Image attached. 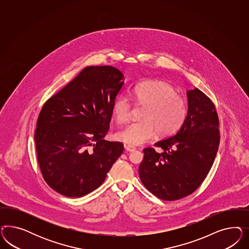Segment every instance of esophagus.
<instances>
[{
    "mask_svg": "<svg viewBox=\"0 0 249 249\" xmlns=\"http://www.w3.org/2000/svg\"><path fill=\"white\" fill-rule=\"evenodd\" d=\"M125 149H126V151H133L136 150L135 147H133V146H129V145L125 146Z\"/></svg>",
    "mask_w": 249,
    "mask_h": 249,
    "instance_id": "obj_1",
    "label": "esophagus"
}]
</instances>
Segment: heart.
Instances as JSON below:
<instances>
[{"instance_id":"1","label":"heart","mask_w":249,"mask_h":249,"mask_svg":"<svg viewBox=\"0 0 249 249\" xmlns=\"http://www.w3.org/2000/svg\"><path fill=\"white\" fill-rule=\"evenodd\" d=\"M136 102L145 106L142 121L128 124L117 133V139L129 146L147 142L156 134L167 136L180 128L186 116L184 100L174 88L160 80H147L133 89ZM132 105L128 97L121 96L113 105V115L119 123H124L131 116Z\"/></svg>"}]
</instances>
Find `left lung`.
<instances>
[{"instance_id":"8db88e82","label":"left lung","mask_w":249,"mask_h":249,"mask_svg":"<svg viewBox=\"0 0 249 249\" xmlns=\"http://www.w3.org/2000/svg\"><path fill=\"white\" fill-rule=\"evenodd\" d=\"M188 111L180 130L155 143L161 152L143 150L139 167L144 186L161 200L174 201L193 194L209 173L218 150L215 107L198 89L187 91Z\"/></svg>"}]
</instances>
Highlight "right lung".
I'll list each match as a JSON object with an SVG mask.
<instances>
[{
	"mask_svg": "<svg viewBox=\"0 0 249 249\" xmlns=\"http://www.w3.org/2000/svg\"><path fill=\"white\" fill-rule=\"evenodd\" d=\"M117 68L87 67L45 102L35 134L38 164L46 183L68 197L98 188L124 150L103 138L123 86Z\"/></svg>",
	"mask_w": 249,
	"mask_h": 249,
	"instance_id": "obj_1",
	"label": "right lung"
}]
</instances>
